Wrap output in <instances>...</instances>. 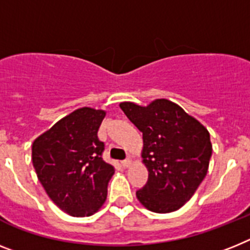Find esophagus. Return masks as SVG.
Listing matches in <instances>:
<instances>
[{
    "instance_id": "obj_1",
    "label": "esophagus",
    "mask_w": 250,
    "mask_h": 250,
    "mask_svg": "<svg viewBox=\"0 0 250 250\" xmlns=\"http://www.w3.org/2000/svg\"><path fill=\"white\" fill-rule=\"evenodd\" d=\"M131 164H132L131 157H128V159H125V160L122 161V165H123L125 167H131Z\"/></svg>"
}]
</instances>
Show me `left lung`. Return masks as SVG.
Here are the masks:
<instances>
[{"instance_id":"8db88e82","label":"left lung","mask_w":250,"mask_h":250,"mask_svg":"<svg viewBox=\"0 0 250 250\" xmlns=\"http://www.w3.org/2000/svg\"><path fill=\"white\" fill-rule=\"evenodd\" d=\"M142 132V163L147 183L136 192L144 207L156 213L177 211L192 198L206 177L212 145L206 127L167 99L147 106L119 104Z\"/></svg>"}]
</instances>
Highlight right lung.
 <instances>
[{"label": "right lung", "instance_id": "obj_1", "mask_svg": "<svg viewBox=\"0 0 250 250\" xmlns=\"http://www.w3.org/2000/svg\"><path fill=\"white\" fill-rule=\"evenodd\" d=\"M104 110L76 109L33 142L31 159L38 179L63 212L76 217L95 213L108 194L114 167L103 160L98 129Z\"/></svg>", "mask_w": 250, "mask_h": 250}]
</instances>
